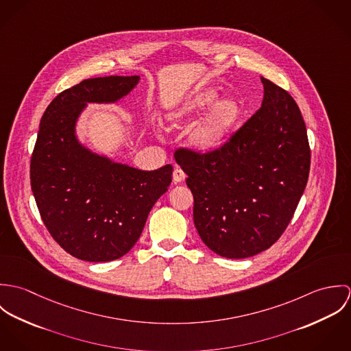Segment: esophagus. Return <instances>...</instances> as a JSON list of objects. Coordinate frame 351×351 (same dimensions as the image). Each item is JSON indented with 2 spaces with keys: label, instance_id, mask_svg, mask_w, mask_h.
Segmentation results:
<instances>
[{
  "label": "esophagus",
  "instance_id": "34e87169",
  "mask_svg": "<svg viewBox=\"0 0 351 351\" xmlns=\"http://www.w3.org/2000/svg\"><path fill=\"white\" fill-rule=\"evenodd\" d=\"M185 178H186V174L184 173V170L181 167H176L174 171H173V181H174V184H180Z\"/></svg>",
  "mask_w": 351,
  "mask_h": 351
}]
</instances>
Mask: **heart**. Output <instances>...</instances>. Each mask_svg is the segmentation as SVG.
<instances>
[{"label": "heart", "instance_id": "1", "mask_svg": "<svg viewBox=\"0 0 351 351\" xmlns=\"http://www.w3.org/2000/svg\"><path fill=\"white\" fill-rule=\"evenodd\" d=\"M213 88L196 92L182 101L170 112L174 123H184L196 119L207 110L189 132V143L195 150L212 152L220 149L239 125L245 114L243 101L235 96L219 97Z\"/></svg>", "mask_w": 351, "mask_h": 351}]
</instances>
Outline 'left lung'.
I'll return each mask as SVG.
<instances>
[{"label": "left lung", "mask_w": 351, "mask_h": 351, "mask_svg": "<svg viewBox=\"0 0 351 351\" xmlns=\"http://www.w3.org/2000/svg\"><path fill=\"white\" fill-rule=\"evenodd\" d=\"M261 108L216 151L180 147L201 241L221 256L267 250L287 230L306 186L311 150L292 96L261 77Z\"/></svg>", "instance_id": "left-lung-1"}]
</instances>
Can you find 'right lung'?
<instances>
[{"mask_svg":"<svg viewBox=\"0 0 351 351\" xmlns=\"http://www.w3.org/2000/svg\"><path fill=\"white\" fill-rule=\"evenodd\" d=\"M138 82V75L85 80L51 101L39 125L31 158L35 201L53 241L82 261L108 262L131 250L171 184V165L138 170L85 149L75 138L86 102L120 100Z\"/></svg>","mask_w":351,"mask_h":351,"instance_id":"obj_1","label":"right lung"}]
</instances>
